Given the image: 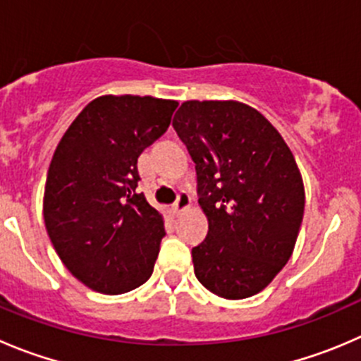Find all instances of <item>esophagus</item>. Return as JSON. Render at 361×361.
I'll use <instances>...</instances> for the list:
<instances>
[{
    "label": "esophagus",
    "mask_w": 361,
    "mask_h": 361,
    "mask_svg": "<svg viewBox=\"0 0 361 361\" xmlns=\"http://www.w3.org/2000/svg\"><path fill=\"white\" fill-rule=\"evenodd\" d=\"M188 206H190V195H188L187 192H180V194H178L176 202H174V204H173L174 213L185 212V209H187Z\"/></svg>",
    "instance_id": "obj_1"
}]
</instances>
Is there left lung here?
I'll return each instance as SVG.
<instances>
[{
	"instance_id": "1",
	"label": "left lung",
	"mask_w": 361,
	"mask_h": 361,
	"mask_svg": "<svg viewBox=\"0 0 361 361\" xmlns=\"http://www.w3.org/2000/svg\"><path fill=\"white\" fill-rule=\"evenodd\" d=\"M173 127L197 173L208 236L192 248L197 281L213 295L243 300L274 281L295 250L305 190L277 128L234 100H188Z\"/></svg>"
}]
</instances>
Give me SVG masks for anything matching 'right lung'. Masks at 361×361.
<instances>
[{
	"label": "right lung",
	"mask_w": 361,
	"mask_h": 361,
	"mask_svg": "<svg viewBox=\"0 0 361 361\" xmlns=\"http://www.w3.org/2000/svg\"><path fill=\"white\" fill-rule=\"evenodd\" d=\"M176 107L153 97H99L52 155L45 229L70 274L93 291L121 295L152 277L166 229L137 194V159L167 130Z\"/></svg>",
	"instance_id": "right-lung-1"
}]
</instances>
